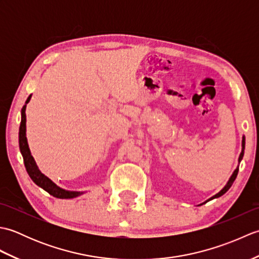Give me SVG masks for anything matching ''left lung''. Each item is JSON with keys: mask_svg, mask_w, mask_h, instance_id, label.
I'll list each match as a JSON object with an SVG mask.
<instances>
[{"mask_svg": "<svg viewBox=\"0 0 259 259\" xmlns=\"http://www.w3.org/2000/svg\"><path fill=\"white\" fill-rule=\"evenodd\" d=\"M244 150H245V137H243V150H241V153H240V156H239V162H240V160L241 159H243V156H244ZM238 170H239V168H237L234 171V174H233V176L232 177H230V179H229V181H228V184L225 186V188L222 190V191H219L217 195H214L212 198H210V199L209 200H211V199H213V198H218V197H221V196H223L225 192H226L230 187H232V185L234 184V181H235V179H236V177H237V175H238Z\"/></svg>", "mask_w": 259, "mask_h": 259, "instance_id": "left-lung-1", "label": "left lung"}]
</instances>
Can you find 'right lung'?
<instances>
[{
    "instance_id": "add662e5",
    "label": "right lung",
    "mask_w": 259,
    "mask_h": 259,
    "mask_svg": "<svg viewBox=\"0 0 259 259\" xmlns=\"http://www.w3.org/2000/svg\"><path fill=\"white\" fill-rule=\"evenodd\" d=\"M31 96L26 99L25 104L21 110V114H22V119H21V124H20V131H19V144H20V150L22 156H23V161H24V166L27 174L31 177V179L34 181V183L41 187V188L48 191L49 194L52 195L53 197L57 198H61V199H71V198H74L76 196L80 195V192H75V191H65L61 188H59L56 185H54L52 181L47 178L45 175H42L40 172V170L37 169L34 159L31 156V152L29 149V146H27V141H26V136H25V122H26V118H25V108H26V103L30 101Z\"/></svg>"
}]
</instances>
